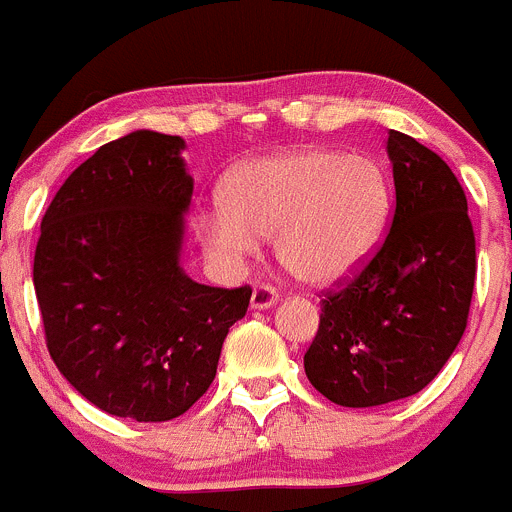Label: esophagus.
<instances>
[{
  "instance_id": "1",
  "label": "esophagus",
  "mask_w": 512,
  "mask_h": 512,
  "mask_svg": "<svg viewBox=\"0 0 512 512\" xmlns=\"http://www.w3.org/2000/svg\"><path fill=\"white\" fill-rule=\"evenodd\" d=\"M277 300H280V295L275 292V287L257 285L255 290H252L250 307L252 310H270V307L277 305Z\"/></svg>"
}]
</instances>
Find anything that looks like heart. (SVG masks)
I'll use <instances>...</instances> for the list:
<instances>
[{"mask_svg": "<svg viewBox=\"0 0 512 512\" xmlns=\"http://www.w3.org/2000/svg\"><path fill=\"white\" fill-rule=\"evenodd\" d=\"M393 187L380 162L325 147H292L245 162L225 205L200 212L197 237L222 267H240L275 235L277 262L302 285L360 270L390 227Z\"/></svg>", "mask_w": 512, "mask_h": 512, "instance_id": "heart-1", "label": "heart"}]
</instances>
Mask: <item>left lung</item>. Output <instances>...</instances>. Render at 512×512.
<instances>
[{
	"instance_id": "1",
	"label": "left lung",
	"mask_w": 512,
	"mask_h": 512,
	"mask_svg": "<svg viewBox=\"0 0 512 512\" xmlns=\"http://www.w3.org/2000/svg\"><path fill=\"white\" fill-rule=\"evenodd\" d=\"M395 215L370 265L322 300L305 352L307 380L342 408H375L420 393L458 347L475 285L468 200L448 165L403 132H388Z\"/></svg>"
}]
</instances>
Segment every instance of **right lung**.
Listing matches in <instances>:
<instances>
[{"label": "right lung", "mask_w": 512, "mask_h": 512, "mask_svg": "<svg viewBox=\"0 0 512 512\" xmlns=\"http://www.w3.org/2000/svg\"><path fill=\"white\" fill-rule=\"evenodd\" d=\"M185 147L152 130L99 147L54 195L34 252L54 365L99 410L137 423L180 418L207 393L252 295L182 267L195 190Z\"/></svg>", "instance_id": "add662e5"}]
</instances>
